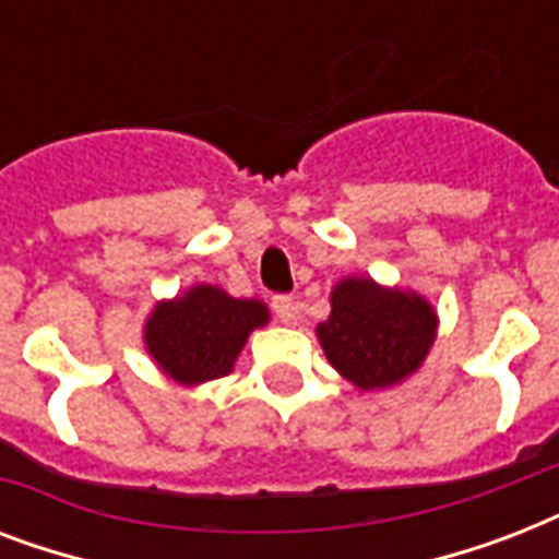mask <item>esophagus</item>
Wrapping results in <instances>:
<instances>
[{"label": "esophagus", "mask_w": 559, "mask_h": 559, "mask_svg": "<svg viewBox=\"0 0 559 559\" xmlns=\"http://www.w3.org/2000/svg\"><path fill=\"white\" fill-rule=\"evenodd\" d=\"M272 310H275V316H278V322L284 324H289L293 319H296V301H293V296L272 298Z\"/></svg>", "instance_id": "obj_1"}]
</instances>
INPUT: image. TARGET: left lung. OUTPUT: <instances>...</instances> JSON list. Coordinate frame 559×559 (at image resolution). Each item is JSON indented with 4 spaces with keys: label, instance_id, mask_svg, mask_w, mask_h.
<instances>
[{
    "label": "left lung",
    "instance_id": "1",
    "mask_svg": "<svg viewBox=\"0 0 559 559\" xmlns=\"http://www.w3.org/2000/svg\"><path fill=\"white\" fill-rule=\"evenodd\" d=\"M316 336L328 362L350 385L385 391L424 366L438 336V313L415 289L348 275L333 284L331 316L319 322Z\"/></svg>",
    "mask_w": 559,
    "mask_h": 559
}]
</instances>
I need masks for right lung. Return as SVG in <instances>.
<instances>
[{
    "label": "right lung",
    "instance_id": "add662e5",
    "mask_svg": "<svg viewBox=\"0 0 559 559\" xmlns=\"http://www.w3.org/2000/svg\"><path fill=\"white\" fill-rule=\"evenodd\" d=\"M270 324V307L258 298H235L214 284H193L162 298L144 319L147 357L168 380L197 389L235 368L249 333Z\"/></svg>",
    "mask_w": 559,
    "mask_h": 559
}]
</instances>
